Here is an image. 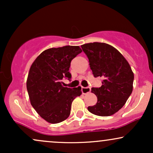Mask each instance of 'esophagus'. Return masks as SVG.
Wrapping results in <instances>:
<instances>
[{"instance_id":"1","label":"esophagus","mask_w":153,"mask_h":153,"mask_svg":"<svg viewBox=\"0 0 153 153\" xmlns=\"http://www.w3.org/2000/svg\"><path fill=\"white\" fill-rule=\"evenodd\" d=\"M81 91H82V93L83 94H88V93L91 92V88L90 87H82L81 88Z\"/></svg>"}]
</instances>
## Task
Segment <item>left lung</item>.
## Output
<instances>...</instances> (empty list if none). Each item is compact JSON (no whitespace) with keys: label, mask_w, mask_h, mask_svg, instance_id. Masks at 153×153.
I'll list each match as a JSON object with an SVG mask.
<instances>
[{"label":"left lung","mask_w":153,"mask_h":153,"mask_svg":"<svg viewBox=\"0 0 153 153\" xmlns=\"http://www.w3.org/2000/svg\"><path fill=\"white\" fill-rule=\"evenodd\" d=\"M81 47L95 78H103L101 87L91 88V92L97 96V103L88 107V110L101 117L114 114L132 92L134 73L131 67L124 56L108 44L87 43Z\"/></svg>","instance_id":"obj_1"}]
</instances>
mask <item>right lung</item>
Listing matches in <instances>:
<instances>
[{
  "instance_id": "obj_1",
  "label": "right lung",
  "mask_w": 153,
  "mask_h": 153,
  "mask_svg": "<svg viewBox=\"0 0 153 153\" xmlns=\"http://www.w3.org/2000/svg\"><path fill=\"white\" fill-rule=\"evenodd\" d=\"M82 52L79 46L47 49L31 65L26 88L31 106L51 124L62 122L71 114L72 102L82 94L81 87H64L63 78H71V60Z\"/></svg>"
}]
</instances>
